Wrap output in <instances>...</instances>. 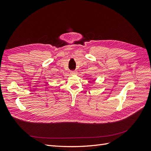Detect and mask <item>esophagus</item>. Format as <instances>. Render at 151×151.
<instances>
[{
    "label": "esophagus",
    "instance_id": "1",
    "mask_svg": "<svg viewBox=\"0 0 151 151\" xmlns=\"http://www.w3.org/2000/svg\"><path fill=\"white\" fill-rule=\"evenodd\" d=\"M77 74V71H75V70L70 71V74H71V75H76Z\"/></svg>",
    "mask_w": 151,
    "mask_h": 151
}]
</instances>
